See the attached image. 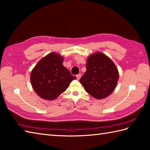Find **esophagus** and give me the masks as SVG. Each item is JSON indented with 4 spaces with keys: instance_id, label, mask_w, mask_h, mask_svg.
Listing matches in <instances>:
<instances>
[{
    "instance_id": "1",
    "label": "esophagus",
    "mask_w": 150,
    "mask_h": 150,
    "mask_svg": "<svg viewBox=\"0 0 150 150\" xmlns=\"http://www.w3.org/2000/svg\"><path fill=\"white\" fill-rule=\"evenodd\" d=\"M76 77H77V80H79V79H80L81 77V74H78V75H76Z\"/></svg>"
}]
</instances>
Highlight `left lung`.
<instances>
[{"label": "left lung", "mask_w": 150, "mask_h": 150, "mask_svg": "<svg viewBox=\"0 0 150 150\" xmlns=\"http://www.w3.org/2000/svg\"><path fill=\"white\" fill-rule=\"evenodd\" d=\"M118 77V70L110 58L97 52L88 58L86 71L81 78L80 83L90 95L101 99L114 90Z\"/></svg>", "instance_id": "8db88e82"}]
</instances>
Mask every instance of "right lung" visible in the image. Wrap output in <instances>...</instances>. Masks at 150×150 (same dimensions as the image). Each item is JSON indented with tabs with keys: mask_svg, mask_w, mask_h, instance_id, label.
<instances>
[{
	"mask_svg": "<svg viewBox=\"0 0 150 150\" xmlns=\"http://www.w3.org/2000/svg\"><path fill=\"white\" fill-rule=\"evenodd\" d=\"M63 60L60 54L51 52L38 62L32 70V86L40 98L54 100L77 79L63 66Z\"/></svg>",
	"mask_w": 150,
	"mask_h": 150,
	"instance_id": "obj_1",
	"label": "right lung"
}]
</instances>
